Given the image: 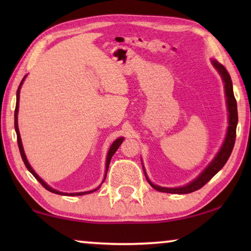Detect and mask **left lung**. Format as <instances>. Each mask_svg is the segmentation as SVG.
Wrapping results in <instances>:
<instances>
[{
    "instance_id": "left-lung-1",
    "label": "left lung",
    "mask_w": 251,
    "mask_h": 251,
    "mask_svg": "<svg viewBox=\"0 0 251 251\" xmlns=\"http://www.w3.org/2000/svg\"><path fill=\"white\" fill-rule=\"evenodd\" d=\"M212 65L216 70L218 71L223 78V82L225 84V94H226V100H227V109H228V129L226 134V138H225L224 144L218 154L216 155L214 159L211 160V163L208 165L205 168L201 175H199L196 179H194L192 182L187 184L182 187H176V188H166V187H160L154 185L152 182L148 179L146 175L145 169H144V173H145V176L147 178V181L150 182V185L152 188L158 190L161 193H168V194H189L193 192H196V190L201 189L202 186H205L208 181H209L212 177H214L216 174H217L220 169H222L225 164L227 163V160L230 156L233 145H235L236 141V128H237V123H238V112H237V101L235 99V95H233L232 91V82L230 78V75L225 69V66L220 64L217 61L212 59L211 61Z\"/></svg>"
}]
</instances>
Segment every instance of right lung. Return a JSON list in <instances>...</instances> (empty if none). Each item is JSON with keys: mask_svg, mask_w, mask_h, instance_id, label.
Returning a JSON list of instances; mask_svg holds the SVG:
<instances>
[{"mask_svg": "<svg viewBox=\"0 0 251 251\" xmlns=\"http://www.w3.org/2000/svg\"><path fill=\"white\" fill-rule=\"evenodd\" d=\"M25 77H26V76H24V78L22 79V82H21L20 86H19V90H18V92H16V106H15V112H14V127H15L16 136H18V145H19V150H20V152H21V156H22V159H23V161H24L25 166H26V168L28 169V172L31 173L32 175H33L34 177H35L36 179L41 182V185L43 186L45 189H48L49 192H50V193H54V194H57V195H65V196H82V195H86V194H91V193H93V192H95V190H97V189L100 188V185L99 187H97L96 189H94V190H90V192H83V193H71V194H69V193H62V192H58V190H56V189H53L52 187H50L48 184H46V182H45L43 179H42V178H41L39 175H37V174H36L35 172L33 171V168L31 167V165L28 164L27 158H26V156H25V152H24V150H23L22 141H21V135H20V130H19V125H18V113H19L20 88H21V86H22L23 80L25 79ZM123 141H124V138H123V137L117 138L116 141L112 144V146L109 147V151H108V152H107V158H106V171H105V177H104V179H103V181H101V182H104L105 178H106V174H107V169H108V166H109L110 159H112L113 155L115 154V151L118 150V147L121 146V144L123 143Z\"/></svg>", "mask_w": 251, "mask_h": 251, "instance_id": "add662e5", "label": "right lung"}]
</instances>
